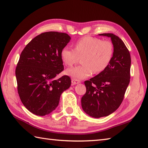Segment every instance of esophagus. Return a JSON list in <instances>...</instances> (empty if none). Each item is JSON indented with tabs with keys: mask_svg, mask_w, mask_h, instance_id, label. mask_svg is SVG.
I'll return each instance as SVG.
<instances>
[{
	"mask_svg": "<svg viewBox=\"0 0 148 148\" xmlns=\"http://www.w3.org/2000/svg\"><path fill=\"white\" fill-rule=\"evenodd\" d=\"M71 82H72V85H75V84H79L80 83V81L76 79H72V81H71Z\"/></svg>",
	"mask_w": 148,
	"mask_h": 148,
	"instance_id": "obj_1",
	"label": "esophagus"
}]
</instances>
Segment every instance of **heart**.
Wrapping results in <instances>:
<instances>
[{"instance_id":"b5f03b06","label":"heart","mask_w":148,"mask_h":148,"mask_svg":"<svg viewBox=\"0 0 148 148\" xmlns=\"http://www.w3.org/2000/svg\"><path fill=\"white\" fill-rule=\"evenodd\" d=\"M75 49L65 46L61 51L63 62L71 67L83 56V65L69 69L65 74L82 79L89 77L93 72L99 74L108 67L114 55V46L109 40H102L96 37L85 36L77 40L74 44Z\"/></svg>"}]
</instances>
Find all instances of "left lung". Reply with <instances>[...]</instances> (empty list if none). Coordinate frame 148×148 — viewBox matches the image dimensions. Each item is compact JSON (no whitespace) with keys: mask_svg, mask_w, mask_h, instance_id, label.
Here are the masks:
<instances>
[{"mask_svg":"<svg viewBox=\"0 0 148 148\" xmlns=\"http://www.w3.org/2000/svg\"><path fill=\"white\" fill-rule=\"evenodd\" d=\"M99 35L111 38L114 55L104 71L84 82L86 92L81 98V106L95 118L109 116L121 105L130 83L131 65L129 51L120 38L113 34Z\"/></svg>","mask_w":148,"mask_h":148,"instance_id":"1","label":"left lung"}]
</instances>
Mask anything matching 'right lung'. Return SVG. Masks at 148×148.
Instances as JSON below:
<instances>
[{"label":"right lung","mask_w":148,"mask_h":148,"mask_svg":"<svg viewBox=\"0 0 148 148\" xmlns=\"http://www.w3.org/2000/svg\"><path fill=\"white\" fill-rule=\"evenodd\" d=\"M71 39L65 33L44 32L34 37L21 53L15 71L18 92L24 106L34 114L53 112L62 93L71 86L67 76L55 79L64 70L61 51Z\"/></svg>","instance_id":"right-lung-1"}]
</instances>
